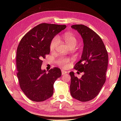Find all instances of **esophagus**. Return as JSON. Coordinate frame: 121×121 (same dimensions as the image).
<instances>
[{
    "label": "esophagus",
    "instance_id": "esophagus-1",
    "mask_svg": "<svg viewBox=\"0 0 121 121\" xmlns=\"http://www.w3.org/2000/svg\"><path fill=\"white\" fill-rule=\"evenodd\" d=\"M61 72H62V75H65V74L67 73V72L65 71V70H63L61 71Z\"/></svg>",
    "mask_w": 121,
    "mask_h": 121
}]
</instances>
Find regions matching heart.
<instances>
[{
    "instance_id": "heart-1",
    "label": "heart",
    "mask_w": 121,
    "mask_h": 121,
    "mask_svg": "<svg viewBox=\"0 0 121 121\" xmlns=\"http://www.w3.org/2000/svg\"><path fill=\"white\" fill-rule=\"evenodd\" d=\"M63 38L65 39V43H66L69 47H72V46H76L78 40L76 37L72 34L70 33H65L63 35ZM59 38L56 36L51 41L50 45V49L51 51H53L56 50L59 44ZM58 63L63 66V68H66L70 65V59H66L64 58H60L58 61Z\"/></svg>"
}]
</instances>
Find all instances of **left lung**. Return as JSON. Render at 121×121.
Segmentation results:
<instances>
[{
    "mask_svg": "<svg viewBox=\"0 0 121 121\" xmlns=\"http://www.w3.org/2000/svg\"><path fill=\"white\" fill-rule=\"evenodd\" d=\"M83 38L84 47L81 59L74 66L83 72L81 78L71 72L70 93L73 98L82 102L88 101L96 97L106 79L108 54L101 38L96 32L82 24L71 26Z\"/></svg>",
    "mask_w": 121,
    "mask_h": 121,
    "instance_id": "left-lung-1",
    "label": "left lung"
}]
</instances>
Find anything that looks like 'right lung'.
<instances>
[{"instance_id": "right-lung-1", "label": "right lung", "mask_w": 121, "mask_h": 121, "mask_svg": "<svg viewBox=\"0 0 121 121\" xmlns=\"http://www.w3.org/2000/svg\"><path fill=\"white\" fill-rule=\"evenodd\" d=\"M65 28V25L40 24L27 33L18 46L16 62L20 87L33 101H43L52 96L54 83L62 75L58 68L47 72L41 66L50 53L52 39Z\"/></svg>"}]
</instances>
